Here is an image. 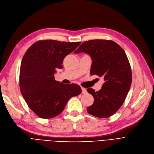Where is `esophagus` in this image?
<instances>
[{
	"label": "esophagus",
	"mask_w": 154,
	"mask_h": 154,
	"mask_svg": "<svg viewBox=\"0 0 154 154\" xmlns=\"http://www.w3.org/2000/svg\"><path fill=\"white\" fill-rule=\"evenodd\" d=\"M82 94H86L87 93V89L85 88H83V87H82Z\"/></svg>",
	"instance_id": "esophagus-1"
}]
</instances>
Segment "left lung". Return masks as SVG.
I'll return each mask as SVG.
<instances>
[{
    "label": "left lung",
    "mask_w": 154,
    "mask_h": 154,
    "mask_svg": "<svg viewBox=\"0 0 154 154\" xmlns=\"http://www.w3.org/2000/svg\"><path fill=\"white\" fill-rule=\"evenodd\" d=\"M81 52L88 54L92 59L91 75L103 77L105 81L99 91L87 89L94 98L87 112L97 118H109L122 106L131 87L132 72L126 54L117 43L109 40L86 41L75 52Z\"/></svg>",
    "instance_id": "obj_1"
}]
</instances>
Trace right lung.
<instances>
[{"mask_svg": "<svg viewBox=\"0 0 154 154\" xmlns=\"http://www.w3.org/2000/svg\"><path fill=\"white\" fill-rule=\"evenodd\" d=\"M81 42L39 40L26 51L20 72V87L30 109L43 119L63 112L68 100L82 93L78 85H64L55 80L56 69H61L65 57Z\"/></svg>", "mask_w": 154, "mask_h": 154, "instance_id": "right-lung-1", "label": "right lung"}]
</instances>
